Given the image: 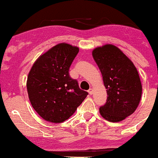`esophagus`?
I'll return each mask as SVG.
<instances>
[{
    "mask_svg": "<svg viewBox=\"0 0 158 158\" xmlns=\"http://www.w3.org/2000/svg\"><path fill=\"white\" fill-rule=\"evenodd\" d=\"M88 93L90 94H93V89L92 88H90L88 90Z\"/></svg>",
    "mask_w": 158,
    "mask_h": 158,
    "instance_id": "34e87169",
    "label": "esophagus"
}]
</instances>
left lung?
Segmentation results:
<instances>
[{
    "mask_svg": "<svg viewBox=\"0 0 158 158\" xmlns=\"http://www.w3.org/2000/svg\"><path fill=\"white\" fill-rule=\"evenodd\" d=\"M92 56L107 89V102L100 107V114L110 122L123 121L135 111L141 98L142 86L137 68L113 44L96 48Z\"/></svg>",
    "mask_w": 158,
    "mask_h": 158,
    "instance_id": "8db88e82",
    "label": "left lung"
}]
</instances>
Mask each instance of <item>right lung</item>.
Here are the masks:
<instances>
[{
    "mask_svg": "<svg viewBox=\"0 0 158 158\" xmlns=\"http://www.w3.org/2000/svg\"><path fill=\"white\" fill-rule=\"evenodd\" d=\"M79 48L58 44L40 55L27 76V90L33 108L44 120L61 123L68 120L88 94L69 75Z\"/></svg>",
    "mask_w": 158,
    "mask_h": 158,
    "instance_id": "add662e5",
    "label": "right lung"
}]
</instances>
